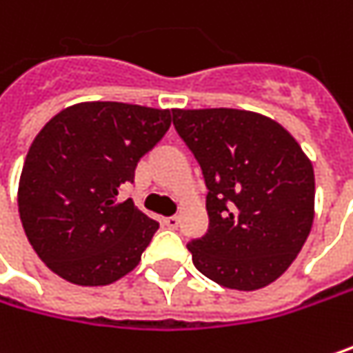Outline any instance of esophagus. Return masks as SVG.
Segmentation results:
<instances>
[{"label":"esophagus","mask_w":353,"mask_h":353,"mask_svg":"<svg viewBox=\"0 0 353 353\" xmlns=\"http://www.w3.org/2000/svg\"><path fill=\"white\" fill-rule=\"evenodd\" d=\"M163 224H165L168 228H177L179 218H177V216H168V218H163Z\"/></svg>","instance_id":"esophagus-1"}]
</instances>
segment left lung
Listing matches in <instances>:
<instances>
[{
	"instance_id": "left-lung-1",
	"label": "left lung",
	"mask_w": 353,
	"mask_h": 353,
	"mask_svg": "<svg viewBox=\"0 0 353 353\" xmlns=\"http://www.w3.org/2000/svg\"><path fill=\"white\" fill-rule=\"evenodd\" d=\"M172 114L208 188V232L188 242L196 269L228 289L267 287L291 267L309 236L311 161L269 117L239 109Z\"/></svg>"
}]
</instances>
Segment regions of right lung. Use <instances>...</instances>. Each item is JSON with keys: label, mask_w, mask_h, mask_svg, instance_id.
<instances>
[{"label": "right lung", "mask_w": 353, "mask_h": 353, "mask_svg": "<svg viewBox=\"0 0 353 353\" xmlns=\"http://www.w3.org/2000/svg\"><path fill=\"white\" fill-rule=\"evenodd\" d=\"M172 112L82 103L50 119L19 177V218L50 271L74 285H109L133 271L159 228L133 200L119 202Z\"/></svg>", "instance_id": "1"}]
</instances>
